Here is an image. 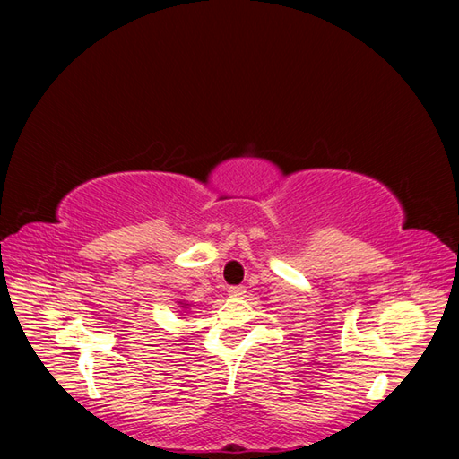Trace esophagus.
Returning <instances> with one entry per match:
<instances>
[{"label":"esophagus","mask_w":459,"mask_h":459,"mask_svg":"<svg viewBox=\"0 0 459 459\" xmlns=\"http://www.w3.org/2000/svg\"><path fill=\"white\" fill-rule=\"evenodd\" d=\"M244 294H246V286H242V284L229 288V296H232V298H239V296H244Z\"/></svg>","instance_id":"34e87169"}]
</instances>
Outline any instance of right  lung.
I'll list each match as a JSON object with an SVG mask.
<instances>
[{"instance_id": "add662e5", "label": "right lung", "mask_w": 459, "mask_h": 459, "mask_svg": "<svg viewBox=\"0 0 459 459\" xmlns=\"http://www.w3.org/2000/svg\"><path fill=\"white\" fill-rule=\"evenodd\" d=\"M180 307H182V308H187V303H182V301H180Z\"/></svg>"}]
</instances>
